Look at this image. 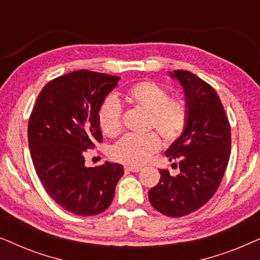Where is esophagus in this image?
<instances>
[{"mask_svg": "<svg viewBox=\"0 0 260 260\" xmlns=\"http://www.w3.org/2000/svg\"><path fill=\"white\" fill-rule=\"evenodd\" d=\"M125 170H129V172H133V173H138V172H141L142 168H141V167L126 166V167H125Z\"/></svg>", "mask_w": 260, "mask_h": 260, "instance_id": "obj_1", "label": "esophagus"}]
</instances>
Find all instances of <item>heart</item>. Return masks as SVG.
Returning a JSON list of instances; mask_svg holds the SVG:
<instances>
[{
	"mask_svg": "<svg viewBox=\"0 0 260 260\" xmlns=\"http://www.w3.org/2000/svg\"><path fill=\"white\" fill-rule=\"evenodd\" d=\"M125 98L131 104L151 113L154 126L167 141H174L186 129L188 108L180 99H170L169 92L152 81H142L127 90ZM98 123L103 133L110 137L122 131V109L115 97L103 102L98 111ZM161 148L157 134H126L111 149L116 161L126 165H143Z\"/></svg>",
	"mask_w": 260,
	"mask_h": 260,
	"instance_id": "obj_1",
	"label": "heart"
}]
</instances>
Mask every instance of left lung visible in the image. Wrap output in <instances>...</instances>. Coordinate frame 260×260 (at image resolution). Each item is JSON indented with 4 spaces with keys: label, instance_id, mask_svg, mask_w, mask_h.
<instances>
[{
    "label": "left lung",
    "instance_id": "left-lung-1",
    "mask_svg": "<svg viewBox=\"0 0 260 260\" xmlns=\"http://www.w3.org/2000/svg\"><path fill=\"white\" fill-rule=\"evenodd\" d=\"M169 77L182 86L188 108L186 129L166 151L170 161H179L180 173L173 176L159 170L149 200L156 211L179 218L198 211L218 189L229 165L231 126L211 85L188 71H173Z\"/></svg>",
    "mask_w": 260,
    "mask_h": 260
}]
</instances>
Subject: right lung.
<instances>
[{"mask_svg":"<svg viewBox=\"0 0 260 260\" xmlns=\"http://www.w3.org/2000/svg\"><path fill=\"white\" fill-rule=\"evenodd\" d=\"M118 77L79 70L42 88L28 123L35 172L47 194L67 212L92 216L109 208L124 169L106 161L85 166V151L102 142L98 111Z\"/></svg>","mask_w":260,"mask_h":260,"instance_id":"1","label":"right lung"}]
</instances>
